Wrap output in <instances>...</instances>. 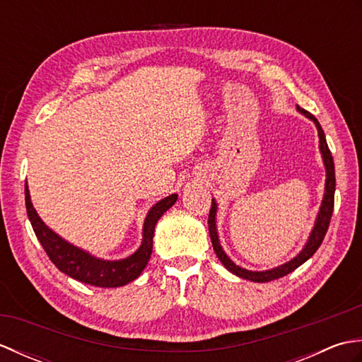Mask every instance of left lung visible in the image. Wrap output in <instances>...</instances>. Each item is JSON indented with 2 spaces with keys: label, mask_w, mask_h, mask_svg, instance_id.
<instances>
[{
  "label": "left lung",
  "mask_w": 362,
  "mask_h": 362,
  "mask_svg": "<svg viewBox=\"0 0 362 362\" xmlns=\"http://www.w3.org/2000/svg\"><path fill=\"white\" fill-rule=\"evenodd\" d=\"M297 109L302 113H305L308 118H311L314 122H316L317 130H319V138H320V140H319L320 152H322V157H324L325 168H327V183H325L324 202H322L319 216H317V221H316V226H314V230H313L308 243H306V245H305V249L300 252L294 259H291L289 263L283 264L280 267L271 269V271H263V272L245 271V269L236 266L233 261L226 255L224 250H222V247H221L219 240H218V232H216V222H214V214H216V202L211 201V209H210V214H209V232H210L214 253H216V257L221 259V263L224 264L230 272L238 275V276H241V279H245V280H252V281H257V283H266V281H272V280L280 279V276H284V275H288L289 272L296 271L298 266H302L306 259H310L314 255V253H316V250L320 247V244H322V241H324V238L327 235V230L329 227V221H332V214H333V209H334V189H336L334 163H333L332 152H329V149H328L325 134H324V130H322L316 117H313L311 113H308L303 109H300L298 105H297Z\"/></svg>",
  "instance_id": "1"
}]
</instances>
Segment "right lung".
I'll list each match as a JSON object with an SVG mask.
<instances>
[{
	"mask_svg": "<svg viewBox=\"0 0 362 362\" xmlns=\"http://www.w3.org/2000/svg\"><path fill=\"white\" fill-rule=\"evenodd\" d=\"M25 201L28 218L34 228L37 240L40 241L46 255L49 257L59 271L70 275L74 280L91 284V286L118 288L124 286V284L134 281L136 276H140L143 269L148 264L152 253V238L156 224L161 218V214L175 204L177 194L168 196L163 201L152 206L144 221L143 243L140 249L132 257L119 261H104L91 257L87 252L68 244L62 238L54 233L52 230L46 227L34 210L33 202H30L28 183L25 185Z\"/></svg>",
	"mask_w": 362,
	"mask_h": 362,
	"instance_id": "1",
	"label": "right lung"
}]
</instances>
